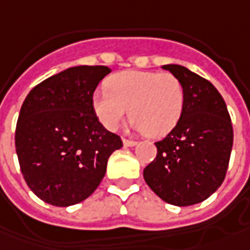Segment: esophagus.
<instances>
[{
    "mask_svg": "<svg viewBox=\"0 0 250 250\" xmlns=\"http://www.w3.org/2000/svg\"><path fill=\"white\" fill-rule=\"evenodd\" d=\"M122 142H124V146H125V147H133V146H136V142H133V140H128V139H124Z\"/></svg>",
    "mask_w": 250,
    "mask_h": 250,
    "instance_id": "obj_1",
    "label": "esophagus"
}]
</instances>
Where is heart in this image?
Returning <instances> with one entry per match:
<instances>
[{
  "label": "heart",
  "mask_w": 250,
  "mask_h": 250,
  "mask_svg": "<svg viewBox=\"0 0 250 250\" xmlns=\"http://www.w3.org/2000/svg\"><path fill=\"white\" fill-rule=\"evenodd\" d=\"M185 103L181 80L170 72L125 70L92 94V111L107 130H117L128 114L137 130L149 137L167 135L180 121Z\"/></svg>",
  "instance_id": "heart-1"
}]
</instances>
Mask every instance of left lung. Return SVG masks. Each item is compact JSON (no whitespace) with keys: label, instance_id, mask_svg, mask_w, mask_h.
<instances>
[{"label":"left lung","instance_id":"1","mask_svg":"<svg viewBox=\"0 0 250 250\" xmlns=\"http://www.w3.org/2000/svg\"><path fill=\"white\" fill-rule=\"evenodd\" d=\"M182 83L185 103L180 121L144 168L147 185L168 204L187 207L208 199L222 185L233 147L226 103L211 83L181 65H163Z\"/></svg>","mask_w":250,"mask_h":250}]
</instances>
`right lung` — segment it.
Here are the masks:
<instances>
[{
  "label": "right lung",
  "instance_id": "obj_1",
  "mask_svg": "<svg viewBox=\"0 0 250 250\" xmlns=\"http://www.w3.org/2000/svg\"><path fill=\"white\" fill-rule=\"evenodd\" d=\"M107 66H73L43 80L27 95L15 144L20 170L34 193L56 207L85 200L122 147L92 111L91 99Z\"/></svg>",
  "mask_w": 250,
  "mask_h": 250
}]
</instances>
